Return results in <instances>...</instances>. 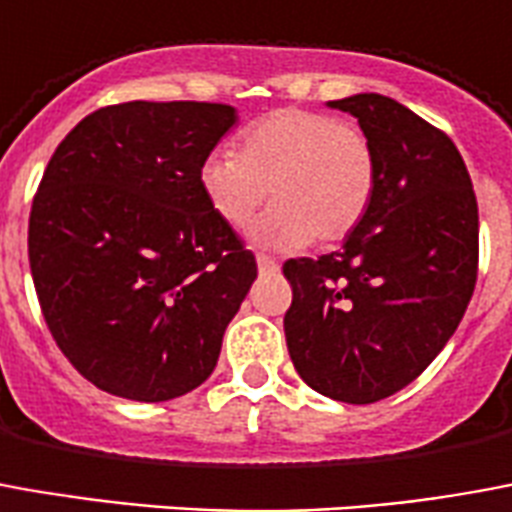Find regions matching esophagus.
Here are the masks:
<instances>
[{"mask_svg": "<svg viewBox=\"0 0 512 512\" xmlns=\"http://www.w3.org/2000/svg\"><path fill=\"white\" fill-rule=\"evenodd\" d=\"M257 268H260V274H276L279 271V263H276L274 257H268V255H257Z\"/></svg>", "mask_w": 512, "mask_h": 512, "instance_id": "1", "label": "esophagus"}]
</instances>
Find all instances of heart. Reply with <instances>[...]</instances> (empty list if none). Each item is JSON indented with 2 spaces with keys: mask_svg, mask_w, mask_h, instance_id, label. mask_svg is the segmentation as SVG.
Wrapping results in <instances>:
<instances>
[{
  "mask_svg": "<svg viewBox=\"0 0 512 512\" xmlns=\"http://www.w3.org/2000/svg\"><path fill=\"white\" fill-rule=\"evenodd\" d=\"M208 208L233 230H246L268 200L276 206L255 227V241L298 249L317 238L336 244L369 214L377 157L350 121L323 111L279 108L252 121L236 154L217 151L200 165Z\"/></svg>",
  "mask_w": 512,
  "mask_h": 512,
  "instance_id": "obj_1",
  "label": "heart"
}]
</instances>
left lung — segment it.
<instances>
[{
	"mask_svg": "<svg viewBox=\"0 0 512 512\" xmlns=\"http://www.w3.org/2000/svg\"><path fill=\"white\" fill-rule=\"evenodd\" d=\"M377 157L369 214L339 252L287 260V350L328 399L372 404L448 344L478 279V200L456 143L382 94L333 100Z\"/></svg>",
	"mask_w": 512,
	"mask_h": 512,
	"instance_id": "obj_1",
	"label": "left lung"
}]
</instances>
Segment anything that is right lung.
<instances>
[{
	"label": "right lung",
	"mask_w": 512,
	"mask_h": 512,
	"mask_svg": "<svg viewBox=\"0 0 512 512\" xmlns=\"http://www.w3.org/2000/svg\"><path fill=\"white\" fill-rule=\"evenodd\" d=\"M236 124L219 102H121L56 146L29 214L48 331L81 377L132 401L195 391L257 276L208 208L200 165Z\"/></svg>",
	"instance_id": "1"
}]
</instances>
